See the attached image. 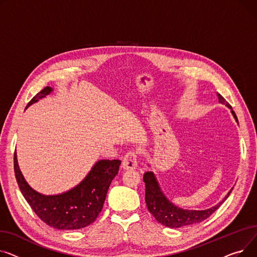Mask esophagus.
I'll return each mask as SVG.
<instances>
[{
    "instance_id": "34e87169",
    "label": "esophagus",
    "mask_w": 257,
    "mask_h": 257,
    "mask_svg": "<svg viewBox=\"0 0 257 257\" xmlns=\"http://www.w3.org/2000/svg\"><path fill=\"white\" fill-rule=\"evenodd\" d=\"M138 166L137 163V155L134 152H128L122 160V168L124 170H133L136 169Z\"/></svg>"
}]
</instances>
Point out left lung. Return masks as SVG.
Listing matches in <instances>:
<instances>
[{
  "instance_id": "1",
  "label": "left lung",
  "mask_w": 257,
  "mask_h": 257,
  "mask_svg": "<svg viewBox=\"0 0 257 257\" xmlns=\"http://www.w3.org/2000/svg\"><path fill=\"white\" fill-rule=\"evenodd\" d=\"M219 102L225 104L226 107H228L231 110V113L237 122V117L235 113L232 111L231 105L225 100V98L217 93ZM143 180L145 183V201L149 213L152 214L156 220L167 226L170 228H179L183 226H188L196 223H200L207 219L210 215H212L215 210L219 208V206L228 198L229 194L231 193L232 189L225 196L223 200L216 204L215 206L203 209V210H195V209H184L182 207H178L175 204H173L165 194L163 193L158 179L154 172L147 171L144 173Z\"/></svg>"
}]
</instances>
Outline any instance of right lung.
Listing matches in <instances>:
<instances>
[{
    "instance_id": "obj_1",
    "label": "right lung",
    "mask_w": 257,
    "mask_h": 257,
    "mask_svg": "<svg viewBox=\"0 0 257 257\" xmlns=\"http://www.w3.org/2000/svg\"><path fill=\"white\" fill-rule=\"evenodd\" d=\"M52 92V87L43 88L27 108ZM120 164L119 160H99L74 188L61 194L43 195L27 183L20 169L17 153H14L15 178L25 199L44 223L61 230L81 229L95 221L112 180L118 174Z\"/></svg>"
}]
</instances>
